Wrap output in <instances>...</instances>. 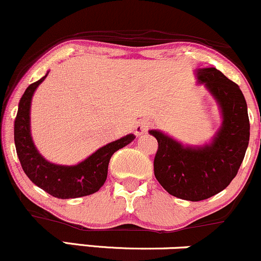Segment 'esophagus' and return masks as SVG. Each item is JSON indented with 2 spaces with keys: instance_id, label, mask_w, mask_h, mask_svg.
Returning a JSON list of instances; mask_svg holds the SVG:
<instances>
[{
  "instance_id": "1",
  "label": "esophagus",
  "mask_w": 261,
  "mask_h": 261,
  "mask_svg": "<svg viewBox=\"0 0 261 261\" xmlns=\"http://www.w3.org/2000/svg\"><path fill=\"white\" fill-rule=\"evenodd\" d=\"M150 127H151V122L148 121V120H141V121L137 122V125L135 126V134L137 136L142 135V134H145Z\"/></svg>"
}]
</instances>
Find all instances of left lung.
<instances>
[{
	"label": "left lung",
	"instance_id": "1",
	"mask_svg": "<svg viewBox=\"0 0 261 261\" xmlns=\"http://www.w3.org/2000/svg\"><path fill=\"white\" fill-rule=\"evenodd\" d=\"M218 102L223 122L211 144L183 146L159 130H150L159 142L154 177L177 198L198 202L227 188L244 160L250 136L248 107L242 90L216 68L197 69Z\"/></svg>",
	"mask_w": 261,
	"mask_h": 261
}]
</instances>
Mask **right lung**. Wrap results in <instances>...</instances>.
<instances>
[{
  "instance_id": "obj_1",
  "label": "right lung",
  "mask_w": 261,
  "mask_h": 261,
  "mask_svg": "<svg viewBox=\"0 0 261 261\" xmlns=\"http://www.w3.org/2000/svg\"><path fill=\"white\" fill-rule=\"evenodd\" d=\"M47 75L48 73L38 82L31 84L19 100L14 120L17 156L28 178L50 196L62 199L89 196L98 192L107 181L108 166L114 152L130 144L135 136L130 134L102 146L78 165L62 166L47 161L33 144L30 120L32 96Z\"/></svg>"
}]
</instances>
